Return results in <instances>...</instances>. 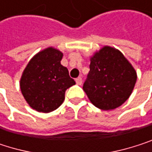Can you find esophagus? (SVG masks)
<instances>
[{"label":"esophagus","instance_id":"34e87169","mask_svg":"<svg viewBox=\"0 0 152 152\" xmlns=\"http://www.w3.org/2000/svg\"><path fill=\"white\" fill-rule=\"evenodd\" d=\"M75 83H77V85H78V86H81L82 85V78L81 77L77 78L75 79Z\"/></svg>","mask_w":152,"mask_h":152}]
</instances>
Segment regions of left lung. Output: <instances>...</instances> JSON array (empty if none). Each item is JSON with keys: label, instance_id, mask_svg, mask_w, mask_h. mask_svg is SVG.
I'll use <instances>...</instances> for the list:
<instances>
[{"label": "left lung", "instance_id": "left-lung-1", "mask_svg": "<svg viewBox=\"0 0 152 152\" xmlns=\"http://www.w3.org/2000/svg\"><path fill=\"white\" fill-rule=\"evenodd\" d=\"M90 71L83 89L98 109L111 110L131 95L137 79L132 64L116 48L104 46L90 58Z\"/></svg>", "mask_w": 152, "mask_h": 152}]
</instances>
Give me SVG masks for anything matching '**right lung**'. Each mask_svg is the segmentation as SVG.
Returning <instances> with one entry per match:
<instances>
[{"instance_id": "obj_1", "label": "right lung", "mask_w": 152, "mask_h": 152, "mask_svg": "<svg viewBox=\"0 0 152 152\" xmlns=\"http://www.w3.org/2000/svg\"><path fill=\"white\" fill-rule=\"evenodd\" d=\"M63 53L48 47L36 53L25 67L19 86L21 93L34 110L49 113L65 100L66 90L75 84L60 61Z\"/></svg>"}]
</instances>
